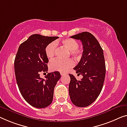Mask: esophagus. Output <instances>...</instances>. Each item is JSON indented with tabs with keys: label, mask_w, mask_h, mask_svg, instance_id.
<instances>
[{
	"label": "esophagus",
	"mask_w": 127,
	"mask_h": 127,
	"mask_svg": "<svg viewBox=\"0 0 127 127\" xmlns=\"http://www.w3.org/2000/svg\"><path fill=\"white\" fill-rule=\"evenodd\" d=\"M60 74H61V75H62V76H64V75H65L67 74V73H63V72H61V73H60Z\"/></svg>",
	"instance_id": "obj_1"
}]
</instances>
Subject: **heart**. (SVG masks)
<instances>
[{"label": "heart", "instance_id": "heart-1", "mask_svg": "<svg viewBox=\"0 0 127 127\" xmlns=\"http://www.w3.org/2000/svg\"><path fill=\"white\" fill-rule=\"evenodd\" d=\"M57 43L52 42L49 43L45 48V53L47 57L51 59L54 57L56 51ZM61 44L63 47L69 50V54L76 59H79L82 55L83 51L79 48V43L76 40L72 38H67L62 40ZM73 65V62L71 59L67 60L55 59L51 62L50 68L52 71H59L61 72H67Z\"/></svg>", "mask_w": 127, "mask_h": 127}]
</instances>
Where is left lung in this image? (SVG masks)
<instances>
[{
	"instance_id": "left-lung-1",
	"label": "left lung",
	"mask_w": 127,
	"mask_h": 127,
	"mask_svg": "<svg viewBox=\"0 0 127 127\" xmlns=\"http://www.w3.org/2000/svg\"><path fill=\"white\" fill-rule=\"evenodd\" d=\"M71 37L82 41L83 51L80 62L73 68L83 76L82 80H77L73 75L69 74L70 99L77 107H86L95 101L103 88L105 76L103 50L95 37L88 32Z\"/></svg>"
}]
</instances>
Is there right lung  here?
I'll use <instances>...</instances> for the list:
<instances>
[{
	"label": "right lung",
	"mask_w": 127,
	"mask_h": 127,
	"mask_svg": "<svg viewBox=\"0 0 127 127\" xmlns=\"http://www.w3.org/2000/svg\"><path fill=\"white\" fill-rule=\"evenodd\" d=\"M58 38L33 34L20 45L15 56L14 69L19 90L24 100L37 108L51 104L54 88L61 77L58 71L48 73L45 79L40 77V72L48 71L45 47Z\"/></svg>",
	"instance_id": "add662e5"
}]
</instances>
